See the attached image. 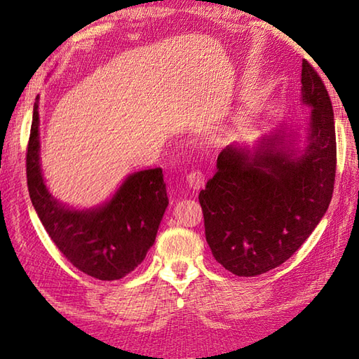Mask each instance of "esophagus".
I'll use <instances>...</instances> for the list:
<instances>
[{"instance_id": "1", "label": "esophagus", "mask_w": 359, "mask_h": 359, "mask_svg": "<svg viewBox=\"0 0 359 359\" xmlns=\"http://www.w3.org/2000/svg\"><path fill=\"white\" fill-rule=\"evenodd\" d=\"M187 184L193 189H201L205 184V175L201 170H191L187 174Z\"/></svg>"}]
</instances>
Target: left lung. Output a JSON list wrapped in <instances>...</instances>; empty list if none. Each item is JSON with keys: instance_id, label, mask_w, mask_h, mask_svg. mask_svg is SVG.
<instances>
[{"instance_id": "1", "label": "left lung", "mask_w": 359, "mask_h": 359, "mask_svg": "<svg viewBox=\"0 0 359 359\" xmlns=\"http://www.w3.org/2000/svg\"><path fill=\"white\" fill-rule=\"evenodd\" d=\"M301 83L302 102L311 108L302 154H293L292 143L279 133L264 137L253 154L228 144L199 194L211 253L236 276H257L284 264L332 201L337 174L332 102L307 60Z\"/></svg>"}]
</instances>
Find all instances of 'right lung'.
<instances>
[{"label":"right lung","mask_w":359,"mask_h":359,"mask_svg":"<svg viewBox=\"0 0 359 359\" xmlns=\"http://www.w3.org/2000/svg\"><path fill=\"white\" fill-rule=\"evenodd\" d=\"M38 102V97H36ZM38 103L27 143L29 196L49 238L75 269L100 280L125 278L147 256L168 207L162 168L128 175L112 199L93 210H69L49 194L40 168Z\"/></svg>","instance_id":"add662e5"}]
</instances>
